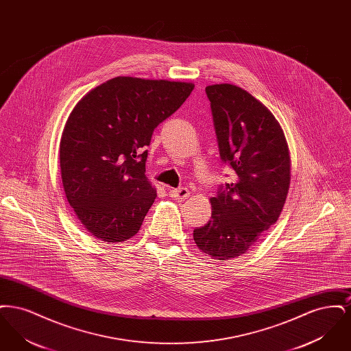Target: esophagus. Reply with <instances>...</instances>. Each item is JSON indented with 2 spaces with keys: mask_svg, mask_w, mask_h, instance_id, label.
Listing matches in <instances>:
<instances>
[{
  "mask_svg": "<svg viewBox=\"0 0 351 351\" xmlns=\"http://www.w3.org/2000/svg\"><path fill=\"white\" fill-rule=\"evenodd\" d=\"M188 196H189V191H188L186 188H184V186L169 191V197H172V199H180V200H184V199H186Z\"/></svg>",
  "mask_w": 351,
  "mask_h": 351,
  "instance_id": "1",
  "label": "esophagus"
}]
</instances>
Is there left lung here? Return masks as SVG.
I'll use <instances>...</instances> for the list:
<instances>
[{
	"label": "left lung",
	"mask_w": 351,
	"mask_h": 351,
	"mask_svg": "<svg viewBox=\"0 0 351 351\" xmlns=\"http://www.w3.org/2000/svg\"><path fill=\"white\" fill-rule=\"evenodd\" d=\"M221 160L233 180L210 199L212 217L193 230L202 252L213 259L238 258L282 213L289 188V154L280 125L267 108L232 84L205 88Z\"/></svg>",
	"instance_id": "obj_1"
}]
</instances>
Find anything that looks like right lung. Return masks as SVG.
<instances>
[{"label":"right lung","instance_id":"obj_1","mask_svg":"<svg viewBox=\"0 0 351 351\" xmlns=\"http://www.w3.org/2000/svg\"><path fill=\"white\" fill-rule=\"evenodd\" d=\"M193 84L119 76L92 89L69 114L60 169L69 205L105 242L138 233L156 197L146 172L147 146Z\"/></svg>","mask_w":351,"mask_h":351}]
</instances>
